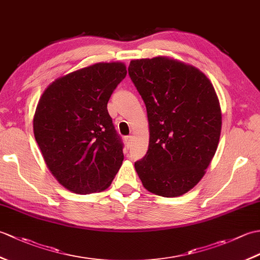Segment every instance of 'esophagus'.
I'll list each match as a JSON object with an SVG mask.
<instances>
[{
	"label": "esophagus",
	"mask_w": 260,
	"mask_h": 260,
	"mask_svg": "<svg viewBox=\"0 0 260 260\" xmlns=\"http://www.w3.org/2000/svg\"><path fill=\"white\" fill-rule=\"evenodd\" d=\"M133 140H134V137L132 136V135H129V136L125 137V141H126L127 145H128V146H131V145H132V143H133Z\"/></svg>",
	"instance_id": "esophagus-1"
}]
</instances>
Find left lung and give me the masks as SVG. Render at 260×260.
Wrapping results in <instances>:
<instances>
[{
    "instance_id": "8db88e82",
    "label": "left lung",
    "mask_w": 260,
    "mask_h": 260,
    "mask_svg": "<svg viewBox=\"0 0 260 260\" xmlns=\"http://www.w3.org/2000/svg\"><path fill=\"white\" fill-rule=\"evenodd\" d=\"M128 74L145 103L150 131L136 172L154 194L183 196L217 151L222 125L217 92L201 70L170 57L132 60Z\"/></svg>"
}]
</instances>
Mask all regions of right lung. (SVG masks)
I'll return each instance as SVG.
<instances>
[{"mask_svg":"<svg viewBox=\"0 0 260 260\" xmlns=\"http://www.w3.org/2000/svg\"><path fill=\"white\" fill-rule=\"evenodd\" d=\"M127 74L124 62H97L60 76L46 88L33 133L49 171L77 194L102 192L124 159L107 103Z\"/></svg>","mask_w":260,"mask_h":260,"instance_id":"add662e5","label":"right lung"}]
</instances>
